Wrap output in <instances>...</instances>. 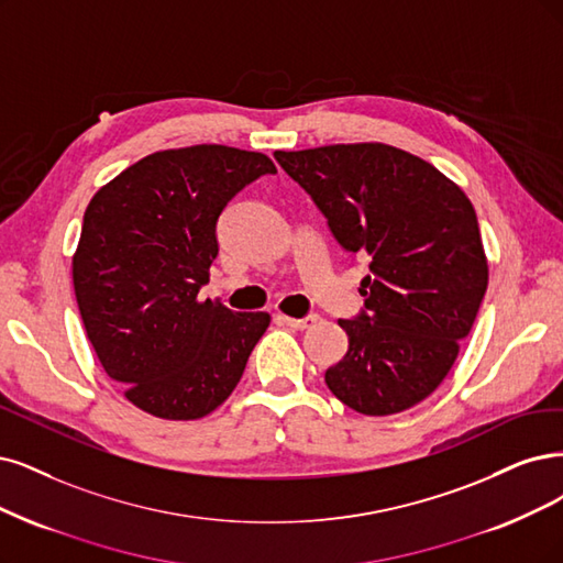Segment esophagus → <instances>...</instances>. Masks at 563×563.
<instances>
[{"label":"esophagus","instance_id":"1","mask_svg":"<svg viewBox=\"0 0 563 563\" xmlns=\"http://www.w3.org/2000/svg\"><path fill=\"white\" fill-rule=\"evenodd\" d=\"M283 324H287L289 329H308L313 327L318 322V316H306V318H287V316H280L278 318Z\"/></svg>","mask_w":563,"mask_h":563}]
</instances>
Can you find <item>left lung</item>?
I'll use <instances>...</instances> for the list:
<instances>
[{"instance_id": "obj_1", "label": "left lung", "mask_w": 563, "mask_h": 563, "mask_svg": "<svg viewBox=\"0 0 563 563\" xmlns=\"http://www.w3.org/2000/svg\"><path fill=\"white\" fill-rule=\"evenodd\" d=\"M274 157L347 253L368 257L364 310L339 320L347 352L327 368V387L373 418L424 401L450 373L487 292L473 203L435 166L387 143H336Z\"/></svg>"}]
</instances>
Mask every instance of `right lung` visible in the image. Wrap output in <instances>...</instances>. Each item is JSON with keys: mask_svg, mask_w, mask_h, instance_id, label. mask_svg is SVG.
I'll return each instance as SVG.
<instances>
[{"mask_svg": "<svg viewBox=\"0 0 563 563\" xmlns=\"http://www.w3.org/2000/svg\"><path fill=\"white\" fill-rule=\"evenodd\" d=\"M276 166L218 143L139 159L92 197L74 253L82 327L107 376L143 412L199 420L239 385L268 313L199 301L218 257L216 224Z\"/></svg>", "mask_w": 563, "mask_h": 563, "instance_id": "right-lung-1", "label": "right lung"}]
</instances>
